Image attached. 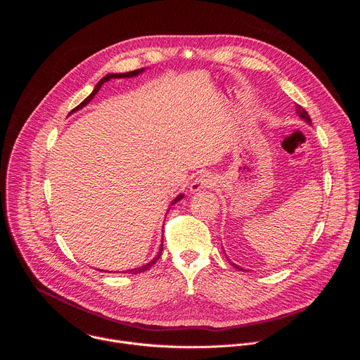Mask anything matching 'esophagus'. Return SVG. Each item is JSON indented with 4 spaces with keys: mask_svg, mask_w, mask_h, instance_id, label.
I'll list each match as a JSON object with an SVG mask.
<instances>
[{
    "mask_svg": "<svg viewBox=\"0 0 360 360\" xmlns=\"http://www.w3.org/2000/svg\"><path fill=\"white\" fill-rule=\"evenodd\" d=\"M214 185H215V179L211 175H200L192 181L189 189L191 192H198L205 188H212Z\"/></svg>",
    "mask_w": 360,
    "mask_h": 360,
    "instance_id": "esophagus-1",
    "label": "esophagus"
}]
</instances>
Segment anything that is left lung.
Here are the masks:
<instances>
[{
	"instance_id": "8db88e82",
	"label": "left lung",
	"mask_w": 360,
	"mask_h": 360,
	"mask_svg": "<svg viewBox=\"0 0 360 360\" xmlns=\"http://www.w3.org/2000/svg\"><path fill=\"white\" fill-rule=\"evenodd\" d=\"M296 114H297V115H299V118H302V120H303L306 124L312 125V121H311V117H309V114H307V112H306V111H304V110H303L300 105H296ZM228 261H229V259H228ZM229 264H231L233 268H236L238 271H245V269H242L240 266H238L236 264H233V262H231V261H229Z\"/></svg>"
}]
</instances>
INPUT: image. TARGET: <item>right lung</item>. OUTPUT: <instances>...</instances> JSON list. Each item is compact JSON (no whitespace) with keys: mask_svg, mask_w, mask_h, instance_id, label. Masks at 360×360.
I'll use <instances>...</instances> for the list:
<instances>
[{"mask_svg":"<svg viewBox=\"0 0 360 360\" xmlns=\"http://www.w3.org/2000/svg\"><path fill=\"white\" fill-rule=\"evenodd\" d=\"M145 71V68H141V70H135V71H129V72H121V74H107L104 78H101L99 79V82L95 85V88L92 89V92L81 102V104L78 105V107H75L71 112H70V115L71 114H74V112H77V111H79V110H82L86 104H89V102L94 99V96L98 94V91H99V88L104 85L107 81H110V79H112V78H134V77H138L139 74H142ZM184 198V193H181V195H178L172 202H171V205H169V208H168V211L171 210V207L172 205H175L176 202H179L181 199ZM162 246H164V242H161V245H160V249H158V253L155 255V258L153 259H150L148 264H145V265H142V266H139V268H134V269H127V271H122V274H131V275H136V274H141V272H143V271H148L153 264H155L158 259H160V256H161V252H162ZM98 271H102V269H98ZM105 272H110V271H105ZM121 274V272H120Z\"/></svg>","mask_w":360,"mask_h":360,"instance_id":"obj_1","label":"right lung"}]
</instances>
